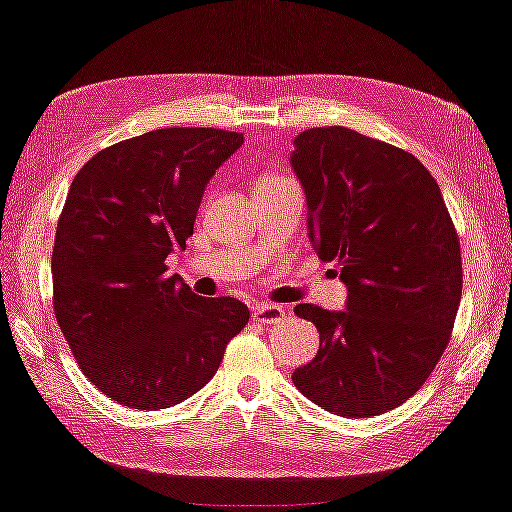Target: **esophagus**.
I'll return each instance as SVG.
<instances>
[{"label": "esophagus", "instance_id": "esophagus-1", "mask_svg": "<svg viewBox=\"0 0 512 512\" xmlns=\"http://www.w3.org/2000/svg\"><path fill=\"white\" fill-rule=\"evenodd\" d=\"M285 315L287 310L282 308V305H273V303H262L253 308V317L259 324H280L282 319H285Z\"/></svg>", "mask_w": 512, "mask_h": 512}]
</instances>
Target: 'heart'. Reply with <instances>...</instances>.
Segmentation results:
<instances>
[{
  "label": "heart",
  "instance_id": "1",
  "mask_svg": "<svg viewBox=\"0 0 512 512\" xmlns=\"http://www.w3.org/2000/svg\"><path fill=\"white\" fill-rule=\"evenodd\" d=\"M273 179H278V177H262V179H259V183H262V181H273Z\"/></svg>",
  "mask_w": 512,
  "mask_h": 512
}]
</instances>
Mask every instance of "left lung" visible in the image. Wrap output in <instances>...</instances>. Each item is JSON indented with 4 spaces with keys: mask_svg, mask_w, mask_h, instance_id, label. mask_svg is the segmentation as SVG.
Listing matches in <instances>:
<instances>
[{
    "mask_svg": "<svg viewBox=\"0 0 512 512\" xmlns=\"http://www.w3.org/2000/svg\"><path fill=\"white\" fill-rule=\"evenodd\" d=\"M292 167L317 255L340 266L347 310L299 303L319 352L296 388L326 411L370 418L409 400L451 340L462 299L460 236L437 181L409 151L345 126L308 128Z\"/></svg>",
    "mask_w": 512,
    "mask_h": 512,
    "instance_id": "left-lung-1",
    "label": "left lung"
}]
</instances>
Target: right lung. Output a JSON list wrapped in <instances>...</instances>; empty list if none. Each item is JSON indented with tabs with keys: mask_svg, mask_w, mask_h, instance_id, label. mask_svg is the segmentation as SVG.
<instances>
[{
	"mask_svg": "<svg viewBox=\"0 0 512 512\" xmlns=\"http://www.w3.org/2000/svg\"><path fill=\"white\" fill-rule=\"evenodd\" d=\"M241 144L220 128H158L75 174L52 248V301L80 370L124 407L190 398L248 324L246 303L197 296L165 264L186 250L204 188Z\"/></svg>",
	"mask_w": 512,
	"mask_h": 512,
	"instance_id": "right-lung-1",
	"label": "right lung"
}]
</instances>
